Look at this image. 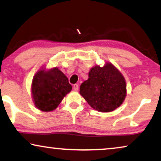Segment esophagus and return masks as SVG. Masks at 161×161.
<instances>
[{
  "mask_svg": "<svg viewBox=\"0 0 161 161\" xmlns=\"http://www.w3.org/2000/svg\"><path fill=\"white\" fill-rule=\"evenodd\" d=\"M78 88H79L78 84H74L73 85V89L75 90V91H78Z\"/></svg>",
  "mask_w": 161,
  "mask_h": 161,
  "instance_id": "obj_1",
  "label": "esophagus"
}]
</instances>
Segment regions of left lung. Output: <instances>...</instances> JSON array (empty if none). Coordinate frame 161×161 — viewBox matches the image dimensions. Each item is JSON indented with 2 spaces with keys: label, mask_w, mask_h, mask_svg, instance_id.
Wrapping results in <instances>:
<instances>
[{
  "label": "left lung",
  "mask_w": 161,
  "mask_h": 161,
  "mask_svg": "<svg viewBox=\"0 0 161 161\" xmlns=\"http://www.w3.org/2000/svg\"><path fill=\"white\" fill-rule=\"evenodd\" d=\"M80 94L92 108L100 112L114 111L126 97V83L113 64L96 66L89 72V79L80 86Z\"/></svg>",
  "instance_id": "obj_1"
}]
</instances>
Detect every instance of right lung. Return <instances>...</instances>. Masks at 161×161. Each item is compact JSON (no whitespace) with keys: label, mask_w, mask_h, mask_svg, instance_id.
Here are the masks:
<instances>
[{"label":"right lung","mask_w":161,"mask_h":161,"mask_svg":"<svg viewBox=\"0 0 161 161\" xmlns=\"http://www.w3.org/2000/svg\"><path fill=\"white\" fill-rule=\"evenodd\" d=\"M72 90L68 78L58 68L37 72L32 82V96L36 107L42 111H51L60 104Z\"/></svg>","instance_id":"obj_1"}]
</instances>
